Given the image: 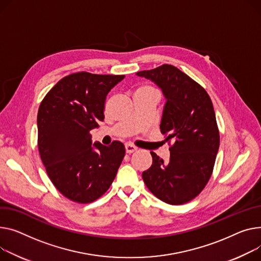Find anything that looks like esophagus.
I'll return each mask as SVG.
<instances>
[{
    "instance_id": "esophagus-1",
    "label": "esophagus",
    "mask_w": 261,
    "mask_h": 261,
    "mask_svg": "<svg viewBox=\"0 0 261 261\" xmlns=\"http://www.w3.org/2000/svg\"><path fill=\"white\" fill-rule=\"evenodd\" d=\"M125 149H126V153H128V154H131V153H133V152H135L137 150V148L135 146L130 145V144H127L125 146Z\"/></svg>"
}]
</instances>
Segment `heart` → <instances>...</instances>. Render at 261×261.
Wrapping results in <instances>:
<instances>
[{"mask_svg":"<svg viewBox=\"0 0 261 261\" xmlns=\"http://www.w3.org/2000/svg\"><path fill=\"white\" fill-rule=\"evenodd\" d=\"M145 91H152V92H155V90L152 88V87H150V86H142V87H140V88H138V89L135 91V93L145 92Z\"/></svg>","mask_w":261,"mask_h":261,"instance_id":"obj_1","label":"heart"}]
</instances>
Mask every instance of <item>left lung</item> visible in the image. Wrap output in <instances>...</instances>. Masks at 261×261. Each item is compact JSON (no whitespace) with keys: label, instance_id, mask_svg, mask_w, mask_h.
Segmentation results:
<instances>
[{"label":"left lung","instance_id":"left-lung-1","mask_svg":"<svg viewBox=\"0 0 261 261\" xmlns=\"http://www.w3.org/2000/svg\"><path fill=\"white\" fill-rule=\"evenodd\" d=\"M136 74L162 89L167 101L161 132L169 144L173 141L167 163L151 152L152 166L143 172V179L159 199L186 203L201 192L213 172L219 131L212 100L198 83L172 65Z\"/></svg>","mask_w":261,"mask_h":261}]
</instances>
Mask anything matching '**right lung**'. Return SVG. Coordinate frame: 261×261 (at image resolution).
Masks as SVG:
<instances>
[{"label":"right lung","instance_id":"right-lung-1","mask_svg":"<svg viewBox=\"0 0 261 261\" xmlns=\"http://www.w3.org/2000/svg\"><path fill=\"white\" fill-rule=\"evenodd\" d=\"M125 75L76 72L59 81L38 112V147L55 187L72 201L89 203L110 188L125 146L94 143L90 131L105 118L106 96Z\"/></svg>","mask_w":261,"mask_h":261}]
</instances>
